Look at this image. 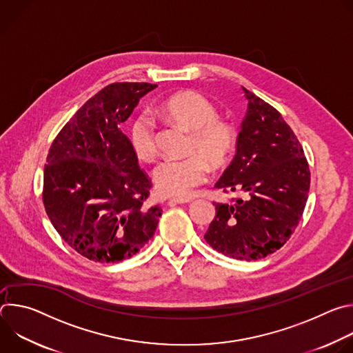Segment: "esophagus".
Returning a JSON list of instances; mask_svg holds the SVG:
<instances>
[{
    "label": "esophagus",
    "mask_w": 353,
    "mask_h": 353,
    "mask_svg": "<svg viewBox=\"0 0 353 353\" xmlns=\"http://www.w3.org/2000/svg\"><path fill=\"white\" fill-rule=\"evenodd\" d=\"M191 198H187V196H173L169 199V204H188L191 203Z\"/></svg>",
    "instance_id": "obj_1"
}]
</instances>
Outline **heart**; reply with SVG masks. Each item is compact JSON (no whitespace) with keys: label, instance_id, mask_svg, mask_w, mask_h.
<instances>
[{"label":"heart","instance_id":"b5f03b06","mask_svg":"<svg viewBox=\"0 0 353 353\" xmlns=\"http://www.w3.org/2000/svg\"><path fill=\"white\" fill-rule=\"evenodd\" d=\"M158 113L168 121L190 131L187 154L180 161H163L154 170V183L163 195L184 196L203 184L210 167L219 170L228 165L237 146L236 127L218 117V108L203 93L177 92L158 106ZM130 143L134 155L142 162L158 157L155 125L138 119L130 128Z\"/></svg>","mask_w":353,"mask_h":353}]
</instances>
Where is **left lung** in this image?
Returning a JSON list of instances; mask_svg holds the SVG:
<instances>
[{"mask_svg":"<svg viewBox=\"0 0 353 353\" xmlns=\"http://www.w3.org/2000/svg\"><path fill=\"white\" fill-rule=\"evenodd\" d=\"M247 113L236 155L215 184L241 192L233 204L214 203L216 216L204 239L236 260H259L275 253L303 215L310 170L303 148L281 113L245 88Z\"/></svg>","mask_w":353,"mask_h":353,"instance_id":"8db88e82","label":"left lung"}]
</instances>
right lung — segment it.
Returning a JSON list of instances; mask_svg holds the SVG:
<instances>
[{
  "label": "right lung",
  "instance_id": "1",
  "mask_svg": "<svg viewBox=\"0 0 353 353\" xmlns=\"http://www.w3.org/2000/svg\"><path fill=\"white\" fill-rule=\"evenodd\" d=\"M157 86L108 85L72 116L48 150L47 216L61 239L92 261L130 259L157 230L162 208L143 205L152 183L121 131L139 99Z\"/></svg>",
  "mask_w": 353,
  "mask_h": 353
}]
</instances>
